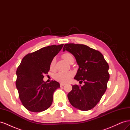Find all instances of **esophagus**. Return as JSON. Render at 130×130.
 Returning a JSON list of instances; mask_svg holds the SVG:
<instances>
[{
  "mask_svg": "<svg viewBox=\"0 0 130 130\" xmlns=\"http://www.w3.org/2000/svg\"><path fill=\"white\" fill-rule=\"evenodd\" d=\"M64 85H66V84H63V83H61L60 84V86H61V87H62V86H63Z\"/></svg>",
  "mask_w": 130,
  "mask_h": 130,
  "instance_id": "obj_1",
  "label": "esophagus"
}]
</instances>
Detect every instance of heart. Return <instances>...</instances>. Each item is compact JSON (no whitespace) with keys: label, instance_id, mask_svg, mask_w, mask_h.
Returning <instances> with one entry per match:
<instances>
[{"label":"heart","instance_id":"1","mask_svg":"<svg viewBox=\"0 0 130 130\" xmlns=\"http://www.w3.org/2000/svg\"><path fill=\"white\" fill-rule=\"evenodd\" d=\"M62 58L68 63H70L71 60H73L74 57L72 54L69 53H64L62 55ZM50 69L51 70H54L55 69V60L53 58L50 62ZM73 76V73L72 72H58L55 75V79L60 82H67L70 80Z\"/></svg>","mask_w":130,"mask_h":130}]
</instances>
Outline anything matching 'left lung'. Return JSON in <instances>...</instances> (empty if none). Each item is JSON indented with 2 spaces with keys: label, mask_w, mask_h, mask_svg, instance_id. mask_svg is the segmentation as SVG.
I'll return each instance as SVG.
<instances>
[{
  "label": "left lung",
  "mask_w": 130,
  "mask_h": 130,
  "mask_svg": "<svg viewBox=\"0 0 130 130\" xmlns=\"http://www.w3.org/2000/svg\"><path fill=\"white\" fill-rule=\"evenodd\" d=\"M63 50L75 57L79 68L74 78L85 83L83 86H72V90L68 94L69 101L74 107L88 111L99 103L107 89L108 64L100 52L87 45L67 43Z\"/></svg>",
  "instance_id": "left-lung-1"
}]
</instances>
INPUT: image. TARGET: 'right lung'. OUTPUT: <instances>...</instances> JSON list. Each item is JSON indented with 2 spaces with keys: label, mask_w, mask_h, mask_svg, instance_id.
Masks as SVG:
<instances>
[{
  "label": "right lung",
  "mask_w": 130,
  "mask_h": 130,
  "mask_svg": "<svg viewBox=\"0 0 130 130\" xmlns=\"http://www.w3.org/2000/svg\"><path fill=\"white\" fill-rule=\"evenodd\" d=\"M63 46L49 45L27 54L17 68L15 85L22 104L28 111L42 112L52 105L53 94L60 84L53 80L46 84L43 75L48 74L51 61Z\"/></svg>",
  "instance_id": "1"
}]
</instances>
